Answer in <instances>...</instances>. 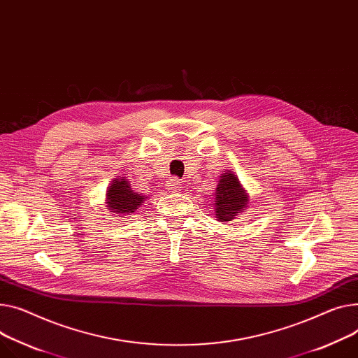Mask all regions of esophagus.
<instances>
[{"label": "esophagus", "instance_id": "esophagus-1", "mask_svg": "<svg viewBox=\"0 0 358 358\" xmlns=\"http://www.w3.org/2000/svg\"><path fill=\"white\" fill-rule=\"evenodd\" d=\"M166 188L171 189V192H174V193H177V192H180V189H181V182L178 180L173 178V180H170L169 182H166Z\"/></svg>", "mask_w": 358, "mask_h": 358}]
</instances>
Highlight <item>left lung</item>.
I'll list each match as a JSON object with an SVG mask.
<instances>
[{
  "label": "left lung",
  "instance_id": "1",
  "mask_svg": "<svg viewBox=\"0 0 358 358\" xmlns=\"http://www.w3.org/2000/svg\"><path fill=\"white\" fill-rule=\"evenodd\" d=\"M213 213L217 222L229 223L249 207V193L237 178V176L226 170L222 173L217 187L213 193Z\"/></svg>",
  "mask_w": 358,
  "mask_h": 358
}]
</instances>
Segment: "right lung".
<instances>
[{
    "label": "right lung",
    "instance_id": "add662e5",
    "mask_svg": "<svg viewBox=\"0 0 358 358\" xmlns=\"http://www.w3.org/2000/svg\"><path fill=\"white\" fill-rule=\"evenodd\" d=\"M145 200L147 197L136 193L125 177L113 178L106 188L105 204L109 213L117 214L121 219L131 217V214L135 213Z\"/></svg>",
    "mask_w": 358,
    "mask_h": 358
}]
</instances>
